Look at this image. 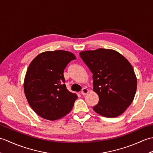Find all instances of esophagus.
Returning a JSON list of instances; mask_svg holds the SVG:
<instances>
[{
	"label": "esophagus",
	"mask_w": 153,
	"mask_h": 153,
	"mask_svg": "<svg viewBox=\"0 0 153 153\" xmlns=\"http://www.w3.org/2000/svg\"><path fill=\"white\" fill-rule=\"evenodd\" d=\"M88 93H89V90L87 88H83L82 90V95H86Z\"/></svg>",
	"instance_id": "34e87169"
}]
</instances>
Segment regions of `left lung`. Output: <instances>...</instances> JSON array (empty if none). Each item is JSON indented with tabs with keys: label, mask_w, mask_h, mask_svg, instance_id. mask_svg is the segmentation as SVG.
<instances>
[{
	"label": "left lung",
	"mask_w": 153,
	"mask_h": 153,
	"mask_svg": "<svg viewBox=\"0 0 153 153\" xmlns=\"http://www.w3.org/2000/svg\"><path fill=\"white\" fill-rule=\"evenodd\" d=\"M79 56L93 74V89L99 95L94 111L106 118L121 115L133 102L137 90L131 64L112 49L85 51Z\"/></svg>",
	"instance_id": "8db88e82"
}]
</instances>
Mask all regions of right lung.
Segmentation results:
<instances>
[{"label":"right lung","mask_w":153,"mask_h":153,"mask_svg":"<svg viewBox=\"0 0 153 153\" xmlns=\"http://www.w3.org/2000/svg\"><path fill=\"white\" fill-rule=\"evenodd\" d=\"M76 58L69 51H46L38 54L29 66L24 93L29 105L43 118L60 119L72 109L77 96L66 89L63 73L68 64Z\"/></svg>","instance_id":"obj_1"}]
</instances>
